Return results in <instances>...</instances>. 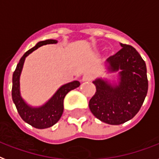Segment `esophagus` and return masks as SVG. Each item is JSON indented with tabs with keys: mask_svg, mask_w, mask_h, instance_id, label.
Segmentation results:
<instances>
[{
	"mask_svg": "<svg viewBox=\"0 0 159 159\" xmlns=\"http://www.w3.org/2000/svg\"><path fill=\"white\" fill-rule=\"evenodd\" d=\"M93 79V75L91 73H85L83 75L82 80L83 81H90Z\"/></svg>",
	"mask_w": 159,
	"mask_h": 159,
	"instance_id": "34e87169",
	"label": "esophagus"
}]
</instances>
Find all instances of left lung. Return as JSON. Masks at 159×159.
Listing matches in <instances>:
<instances>
[{
  "mask_svg": "<svg viewBox=\"0 0 159 159\" xmlns=\"http://www.w3.org/2000/svg\"><path fill=\"white\" fill-rule=\"evenodd\" d=\"M120 45L121 50L106 60L109 72H119V83L96 79L93 81L96 92L89 103L97 119L112 125L124 124L137 114L148 88L144 60L133 46Z\"/></svg>",
  "mask_w": 159,
  "mask_h": 159,
  "instance_id": "left-lung-1",
  "label": "left lung"
}]
</instances>
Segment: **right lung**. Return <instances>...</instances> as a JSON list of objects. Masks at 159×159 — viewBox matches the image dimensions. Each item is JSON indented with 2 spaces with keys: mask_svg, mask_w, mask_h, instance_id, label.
<instances>
[{
  "mask_svg": "<svg viewBox=\"0 0 159 159\" xmlns=\"http://www.w3.org/2000/svg\"><path fill=\"white\" fill-rule=\"evenodd\" d=\"M56 43V40H46L38 42L34 47L25 53L17 64L12 77V99L20 116L25 123L40 129L50 128L59 121L64 111V99L66 95L70 91L80 85V83L77 80L64 84L59 88L55 94L45 104L40 107L30 106L22 99L20 92V76L26 56L42 45Z\"/></svg>",
  "mask_w": 159,
  "mask_h": 159,
  "instance_id": "obj_1",
  "label": "right lung"
}]
</instances>
